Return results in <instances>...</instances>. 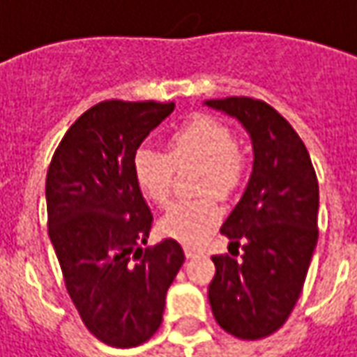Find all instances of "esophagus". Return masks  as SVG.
<instances>
[{
	"label": "esophagus",
	"mask_w": 357,
	"mask_h": 357,
	"mask_svg": "<svg viewBox=\"0 0 357 357\" xmlns=\"http://www.w3.org/2000/svg\"><path fill=\"white\" fill-rule=\"evenodd\" d=\"M183 252H185V257H188V259H192V257L199 255L202 250H199V248H196V246H183Z\"/></svg>",
	"instance_id": "34e87169"
}]
</instances>
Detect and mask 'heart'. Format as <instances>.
<instances>
[{
  "mask_svg": "<svg viewBox=\"0 0 357 357\" xmlns=\"http://www.w3.org/2000/svg\"><path fill=\"white\" fill-rule=\"evenodd\" d=\"M167 153L141 147L133 155V178L143 196L159 208L172 199V181L176 165L202 163L198 190L230 198L244 181L246 159L236 147L228 125L210 115H192L181 121L167 135ZM222 210L212 194L178 202L159 222V230L179 242L199 244L220 222Z\"/></svg>",
  "mask_w": 357,
  "mask_h": 357,
  "instance_id": "heart-1",
  "label": "heart"
}]
</instances>
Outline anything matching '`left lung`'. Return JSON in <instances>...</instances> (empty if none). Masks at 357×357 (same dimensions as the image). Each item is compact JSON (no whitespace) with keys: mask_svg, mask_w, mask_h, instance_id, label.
Wrapping results in <instances>:
<instances>
[{"mask_svg":"<svg viewBox=\"0 0 357 357\" xmlns=\"http://www.w3.org/2000/svg\"><path fill=\"white\" fill-rule=\"evenodd\" d=\"M206 105L236 116L255 149L246 192L220 228L244 252L241 261L212 257L208 299L224 331L261 340L289 319L303 291L319 236L317 176L301 137L268 102L228 96Z\"/></svg>","mask_w":357,"mask_h":357,"instance_id":"obj_1","label":"left lung"}]
</instances>
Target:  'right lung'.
I'll return each mask as SVG.
<instances>
[{
    "mask_svg": "<svg viewBox=\"0 0 357 357\" xmlns=\"http://www.w3.org/2000/svg\"><path fill=\"white\" fill-rule=\"evenodd\" d=\"M174 107L102 100L70 125L48 167V236L66 291L109 346H139L158 331L185 259L174 238L143 248L153 216L133 178L139 145Z\"/></svg>",
    "mask_w": 357,
    "mask_h": 357,
    "instance_id": "obj_1",
    "label": "right lung"
}]
</instances>
